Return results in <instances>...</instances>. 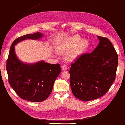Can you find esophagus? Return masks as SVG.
<instances>
[{"instance_id": "obj_1", "label": "esophagus", "mask_w": 125, "mask_h": 125, "mask_svg": "<svg viewBox=\"0 0 125 125\" xmlns=\"http://www.w3.org/2000/svg\"><path fill=\"white\" fill-rule=\"evenodd\" d=\"M62 68L63 70H66L67 69V65L66 64H63L62 66Z\"/></svg>"}]
</instances>
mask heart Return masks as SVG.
<instances>
[{"label":"heart","instance_id":"1","mask_svg":"<svg viewBox=\"0 0 125 125\" xmlns=\"http://www.w3.org/2000/svg\"><path fill=\"white\" fill-rule=\"evenodd\" d=\"M82 41V38L79 36H75L65 40L59 47L60 52H67L73 50L67 56L69 60H73L76 59L88 46V42L83 40Z\"/></svg>","mask_w":125,"mask_h":125}]
</instances>
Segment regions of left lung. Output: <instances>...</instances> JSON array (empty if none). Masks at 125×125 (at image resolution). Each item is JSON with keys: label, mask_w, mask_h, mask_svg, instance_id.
I'll return each instance as SVG.
<instances>
[{"label": "left lung", "mask_w": 125, "mask_h": 125, "mask_svg": "<svg viewBox=\"0 0 125 125\" xmlns=\"http://www.w3.org/2000/svg\"><path fill=\"white\" fill-rule=\"evenodd\" d=\"M99 43L90 53L79 55L71 63L69 70L72 93L83 101L104 96L116 78L118 57L112 43L98 36Z\"/></svg>", "instance_id": "8db88e82"}]
</instances>
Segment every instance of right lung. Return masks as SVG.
I'll list each match as a JSON object with an SVG mask.
<instances>
[{
    "label": "right lung",
    "instance_id": "right-lung-1",
    "mask_svg": "<svg viewBox=\"0 0 125 125\" xmlns=\"http://www.w3.org/2000/svg\"><path fill=\"white\" fill-rule=\"evenodd\" d=\"M42 36L37 32L15 39L10 48L6 63L10 85L21 98L32 102H42L49 97L55 81L61 72L60 65L43 61L31 65L23 63L17 58L15 45L26 39H38Z\"/></svg>",
    "mask_w": 125,
    "mask_h": 125
}]
</instances>
